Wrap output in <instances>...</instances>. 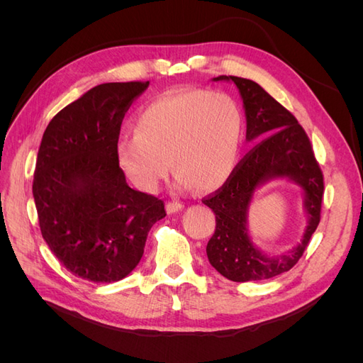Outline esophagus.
<instances>
[{
	"instance_id": "obj_1",
	"label": "esophagus",
	"mask_w": 363,
	"mask_h": 363,
	"mask_svg": "<svg viewBox=\"0 0 363 363\" xmlns=\"http://www.w3.org/2000/svg\"><path fill=\"white\" fill-rule=\"evenodd\" d=\"M183 207H184V204H183V203L172 200V201H168V203H167V212H168V213H175V212L182 211Z\"/></svg>"
}]
</instances>
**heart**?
<instances>
[{
  "instance_id": "heart-1",
  "label": "heart",
  "mask_w": 363,
  "mask_h": 363,
  "mask_svg": "<svg viewBox=\"0 0 363 363\" xmlns=\"http://www.w3.org/2000/svg\"><path fill=\"white\" fill-rule=\"evenodd\" d=\"M244 116L232 95L186 89L150 101L133 121V138L116 144V160L135 186L155 192L168 164L182 188L216 189L232 175Z\"/></svg>"
}]
</instances>
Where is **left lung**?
Masks as SVG:
<instances>
[{
	"label": "left lung",
	"instance_id": "1",
	"mask_svg": "<svg viewBox=\"0 0 363 363\" xmlns=\"http://www.w3.org/2000/svg\"><path fill=\"white\" fill-rule=\"evenodd\" d=\"M213 80H232L238 86L247 115V139L269 138L247 152L221 188L203 199L216 221L215 233L206 248L207 257L219 274L232 281L272 279L300 260L320 224L324 175L309 136L286 107L252 80L233 75H219ZM274 177H288L301 183L310 215L302 244L280 258H268L256 250L245 227L252 192L260 182Z\"/></svg>",
	"mask_w": 363,
	"mask_h": 363
}]
</instances>
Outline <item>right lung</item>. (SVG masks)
I'll return each mask as SVG.
<instances>
[{
    "label": "right lung",
    "instance_id": "1",
    "mask_svg": "<svg viewBox=\"0 0 363 363\" xmlns=\"http://www.w3.org/2000/svg\"><path fill=\"white\" fill-rule=\"evenodd\" d=\"M150 82L104 83L54 116L33 179L40 233L74 276L112 283L136 268L150 228L167 216L157 196L131 189L116 160L123 119Z\"/></svg>",
    "mask_w": 363,
    "mask_h": 363
}]
</instances>
